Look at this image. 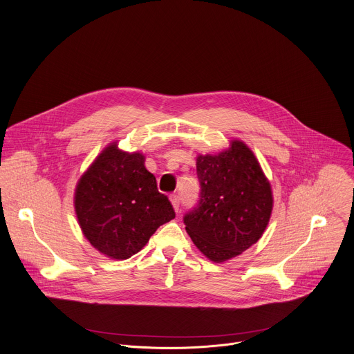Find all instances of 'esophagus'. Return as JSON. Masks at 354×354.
<instances>
[{
	"label": "esophagus",
	"mask_w": 354,
	"mask_h": 354,
	"mask_svg": "<svg viewBox=\"0 0 354 354\" xmlns=\"http://www.w3.org/2000/svg\"><path fill=\"white\" fill-rule=\"evenodd\" d=\"M170 202H171V205H173L174 210H176L177 214H178V210H180V196H178L177 194L170 195Z\"/></svg>",
	"instance_id": "1"
}]
</instances>
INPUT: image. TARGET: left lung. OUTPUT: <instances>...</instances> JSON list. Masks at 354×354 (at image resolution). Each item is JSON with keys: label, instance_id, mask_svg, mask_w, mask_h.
<instances>
[{"label": "left lung", "instance_id": "obj_1", "mask_svg": "<svg viewBox=\"0 0 354 354\" xmlns=\"http://www.w3.org/2000/svg\"><path fill=\"white\" fill-rule=\"evenodd\" d=\"M196 174L201 198L184 216L185 230L207 259L229 261L262 237L273 209L270 183L239 139L218 155H198Z\"/></svg>", "mask_w": 354, "mask_h": 354}]
</instances>
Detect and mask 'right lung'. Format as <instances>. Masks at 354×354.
<instances>
[{
	"mask_svg": "<svg viewBox=\"0 0 354 354\" xmlns=\"http://www.w3.org/2000/svg\"><path fill=\"white\" fill-rule=\"evenodd\" d=\"M75 214L86 240L107 258L122 261L142 250L159 226L176 218L169 198L140 152L107 145L80 178Z\"/></svg>",
	"mask_w": 354,
	"mask_h": 354,
	"instance_id": "obj_1",
	"label": "right lung"
}]
</instances>
